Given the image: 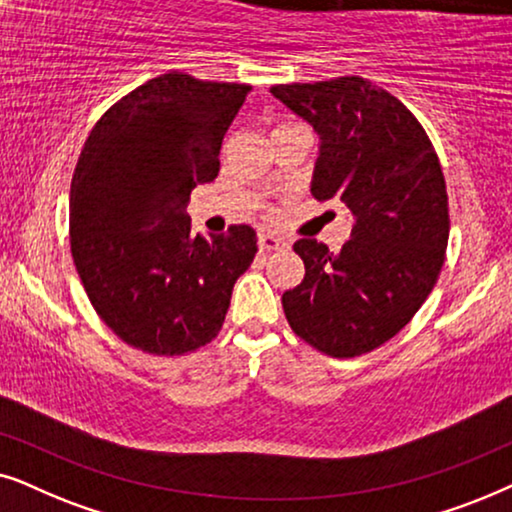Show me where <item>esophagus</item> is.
I'll list each match as a JSON object with an SVG mask.
<instances>
[{
  "mask_svg": "<svg viewBox=\"0 0 512 512\" xmlns=\"http://www.w3.org/2000/svg\"><path fill=\"white\" fill-rule=\"evenodd\" d=\"M260 250L262 252H274V250H285L288 248V241L281 236H274V234H260Z\"/></svg>",
  "mask_w": 512,
  "mask_h": 512,
  "instance_id": "1",
  "label": "esophagus"
}]
</instances>
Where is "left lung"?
I'll return each mask as SVG.
<instances>
[{"label":"left lung","mask_w":512,"mask_h":512,"mask_svg":"<svg viewBox=\"0 0 512 512\" xmlns=\"http://www.w3.org/2000/svg\"><path fill=\"white\" fill-rule=\"evenodd\" d=\"M318 133L311 194L339 201L351 238L292 245L304 281L283 292L297 337L332 358L377 349L410 323L445 262L449 208L438 154L414 114L363 77L271 86Z\"/></svg>","instance_id":"left-lung-1"}]
</instances>
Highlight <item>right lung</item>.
I'll return each mask as SVG.
<instances>
[{"label": "right lung", "mask_w": 512, "mask_h": 512, "mask_svg": "<svg viewBox=\"0 0 512 512\" xmlns=\"http://www.w3.org/2000/svg\"><path fill=\"white\" fill-rule=\"evenodd\" d=\"M250 86L185 72L112 105L81 149L70 189L74 267L93 309L128 346L182 356L213 342L257 252L248 224L192 234L196 185L220 173L224 133Z\"/></svg>", "instance_id": "add662e5"}]
</instances>
